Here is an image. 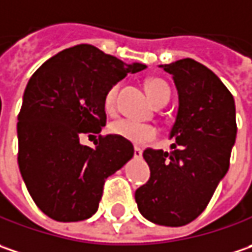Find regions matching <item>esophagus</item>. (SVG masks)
<instances>
[{"mask_svg": "<svg viewBox=\"0 0 252 252\" xmlns=\"http://www.w3.org/2000/svg\"><path fill=\"white\" fill-rule=\"evenodd\" d=\"M134 157H135V158H141V157H142V149H141V148H134Z\"/></svg>", "mask_w": 252, "mask_h": 252, "instance_id": "obj_1", "label": "esophagus"}]
</instances>
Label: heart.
I'll list each match as a JSON object with an SVG mask.
<instances>
[{
    "instance_id": "b5f03b06",
    "label": "heart",
    "mask_w": 252,
    "mask_h": 252,
    "mask_svg": "<svg viewBox=\"0 0 252 252\" xmlns=\"http://www.w3.org/2000/svg\"><path fill=\"white\" fill-rule=\"evenodd\" d=\"M118 89H120V83H115L105 92L104 107L107 111H113L114 110ZM147 92L149 94V97H151V100H152V103L155 105L166 104L169 101V86L163 80H160V79H151L147 83ZM108 131L113 135L124 138L126 141H129L132 144H137V145L147 144L149 141L155 139L157 135H158L155 126H149V124H144V123H138V121H134L131 118L115 120V121H113L110 124Z\"/></svg>"
}]
</instances>
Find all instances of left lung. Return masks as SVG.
<instances>
[{"label":"left lung","instance_id":"8db88e82","mask_svg":"<svg viewBox=\"0 0 252 252\" xmlns=\"http://www.w3.org/2000/svg\"><path fill=\"white\" fill-rule=\"evenodd\" d=\"M172 74L179 108L170 152L147 148L149 181L138 188L135 202L147 220L181 227L199 217L230 166L235 142L233 94L210 69L193 59L160 66Z\"/></svg>","mask_w":252,"mask_h":252}]
</instances>
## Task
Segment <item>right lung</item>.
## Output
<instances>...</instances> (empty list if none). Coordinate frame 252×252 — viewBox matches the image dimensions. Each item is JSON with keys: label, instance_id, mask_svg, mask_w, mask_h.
Listing matches in <instances>:
<instances>
[{"label": "right lung", "instance_id": "1", "mask_svg": "<svg viewBox=\"0 0 252 252\" xmlns=\"http://www.w3.org/2000/svg\"><path fill=\"white\" fill-rule=\"evenodd\" d=\"M92 45L62 50L32 74L18 115V165L39 209L56 221L92 217L105 179L134 157L129 141L98 137L95 148L83 135L105 126V92L128 73L144 70Z\"/></svg>", "mask_w": 252, "mask_h": 252}]
</instances>
